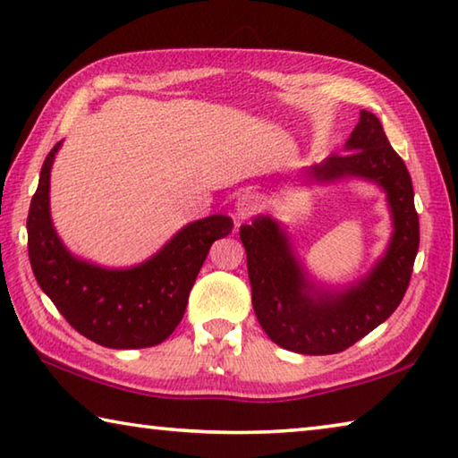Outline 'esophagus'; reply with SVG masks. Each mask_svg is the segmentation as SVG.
<instances>
[{"label":"esophagus","mask_w":458,"mask_h":458,"mask_svg":"<svg viewBox=\"0 0 458 458\" xmlns=\"http://www.w3.org/2000/svg\"><path fill=\"white\" fill-rule=\"evenodd\" d=\"M259 208H260V201H259L257 193H252V191L240 193L236 199V208H234L236 220L242 222V220L252 218V216L259 212Z\"/></svg>","instance_id":"obj_1"}]
</instances>
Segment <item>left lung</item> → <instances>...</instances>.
I'll return each instance as SVG.
<instances>
[{"label": "left lung", "instance_id": "1", "mask_svg": "<svg viewBox=\"0 0 458 458\" xmlns=\"http://www.w3.org/2000/svg\"><path fill=\"white\" fill-rule=\"evenodd\" d=\"M344 151L313 165L309 177L319 183L350 177L376 183L392 214L386 252L360 281L341 289L315 283L297 259L289 232L270 216L240 226L254 313L267 335L289 352L329 355L352 347L396 311L412 275L420 244L412 180L374 113H360Z\"/></svg>", "mask_w": 458, "mask_h": 458}]
</instances>
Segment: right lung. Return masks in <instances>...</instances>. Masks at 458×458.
Wrapping results in <instances>:
<instances>
[{
	"label": "right lung",
	"instance_id": "obj_1",
	"mask_svg": "<svg viewBox=\"0 0 458 458\" xmlns=\"http://www.w3.org/2000/svg\"><path fill=\"white\" fill-rule=\"evenodd\" d=\"M60 145L44 159L28 214V254L36 281L62 317L95 344L113 350L157 345L180 325L210 246L228 236L234 222L222 214L191 222L151 259L129 268H105L74 257L50 216V172Z\"/></svg>",
	"mask_w": 458,
	"mask_h": 458
}]
</instances>
